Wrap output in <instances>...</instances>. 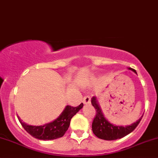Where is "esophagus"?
I'll list each match as a JSON object with an SVG mask.
<instances>
[{"label":"esophagus","instance_id":"1","mask_svg":"<svg viewBox=\"0 0 158 158\" xmlns=\"http://www.w3.org/2000/svg\"><path fill=\"white\" fill-rule=\"evenodd\" d=\"M82 102H83L84 104H86V105L90 104L91 102L90 96H89V95H85V96L83 98V99H82Z\"/></svg>","mask_w":158,"mask_h":158}]
</instances>
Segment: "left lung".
<instances>
[{
    "instance_id": "8db88e82",
    "label": "left lung",
    "mask_w": 158,
    "mask_h": 158,
    "mask_svg": "<svg viewBox=\"0 0 158 158\" xmlns=\"http://www.w3.org/2000/svg\"><path fill=\"white\" fill-rule=\"evenodd\" d=\"M129 69L137 73L134 69L129 68ZM91 102H92V105L94 106L95 111H96L93 122H92V131L97 138H101V139L106 140V141H112V140L119 139V138L126 136L136 128V127L140 123L143 117L142 116L136 122H135L132 125H128V126H115L106 120V118L104 117L102 112L99 106L97 103L96 98L95 97L92 98Z\"/></svg>"
}]
</instances>
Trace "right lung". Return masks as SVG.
Wrapping results in <instances>:
<instances>
[{
    "label": "right lung",
    "instance_id": "obj_1",
    "mask_svg": "<svg viewBox=\"0 0 158 158\" xmlns=\"http://www.w3.org/2000/svg\"><path fill=\"white\" fill-rule=\"evenodd\" d=\"M82 103H81L77 107L67 106L59 118H57L53 122L46 124L43 126H32L27 125L22 122L19 116L18 120L26 131L33 138L44 141L56 139L64 135L69 128L71 118L82 109Z\"/></svg>",
    "mask_w": 158,
    "mask_h": 158
}]
</instances>
